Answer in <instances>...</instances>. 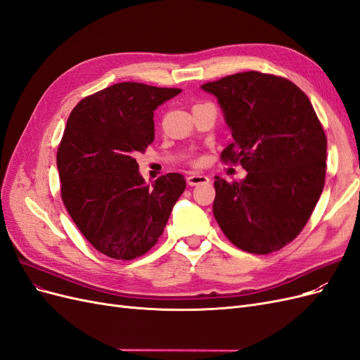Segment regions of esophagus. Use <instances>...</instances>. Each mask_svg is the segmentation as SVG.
I'll return each mask as SVG.
<instances>
[{
	"label": "esophagus",
	"instance_id": "34e87169",
	"mask_svg": "<svg viewBox=\"0 0 360 360\" xmlns=\"http://www.w3.org/2000/svg\"><path fill=\"white\" fill-rule=\"evenodd\" d=\"M209 181H210V179L207 177V176H204V174L193 172V174H191V176L188 177V184H189V186H198V184H204V183H209Z\"/></svg>",
	"mask_w": 360,
	"mask_h": 360
}]
</instances>
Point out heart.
<instances>
[{
    "label": "heart",
    "instance_id": "obj_1",
    "mask_svg": "<svg viewBox=\"0 0 360 360\" xmlns=\"http://www.w3.org/2000/svg\"><path fill=\"white\" fill-rule=\"evenodd\" d=\"M198 162H200V159H195V160H193V163H198Z\"/></svg>",
    "mask_w": 360,
    "mask_h": 360
}]
</instances>
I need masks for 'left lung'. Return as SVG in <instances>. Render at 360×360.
Wrapping results in <instances>:
<instances>
[{
  "label": "left lung",
  "instance_id": "obj_1",
  "mask_svg": "<svg viewBox=\"0 0 360 360\" xmlns=\"http://www.w3.org/2000/svg\"><path fill=\"white\" fill-rule=\"evenodd\" d=\"M214 94L233 143L221 155L248 171L240 181L214 177L213 214L233 245L270 254L299 236L324 188L326 139L296 84L243 72L201 85Z\"/></svg>",
  "mask_w": 360,
  "mask_h": 360
}]
</instances>
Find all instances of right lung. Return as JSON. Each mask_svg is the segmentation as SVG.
<instances>
[{"instance_id":"obj_1","label":"right lung","mask_w":360,"mask_h":360,"mask_svg":"<svg viewBox=\"0 0 360 360\" xmlns=\"http://www.w3.org/2000/svg\"><path fill=\"white\" fill-rule=\"evenodd\" d=\"M181 93L120 82L73 108L57 151L64 205L84 237L115 259L147 254L186 188L177 172L147 184L136 153L155 139L153 111Z\"/></svg>"}]
</instances>
